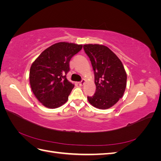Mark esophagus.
<instances>
[{
	"mask_svg": "<svg viewBox=\"0 0 161 161\" xmlns=\"http://www.w3.org/2000/svg\"><path fill=\"white\" fill-rule=\"evenodd\" d=\"M85 80H84V79H82L80 82H79V86H83V85L85 84Z\"/></svg>",
	"mask_w": 161,
	"mask_h": 161,
	"instance_id": "34e87169",
	"label": "esophagus"
}]
</instances>
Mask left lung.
Returning <instances> with one entry per match:
<instances>
[{
  "label": "left lung",
  "instance_id": "left-lung-1",
  "mask_svg": "<svg viewBox=\"0 0 161 161\" xmlns=\"http://www.w3.org/2000/svg\"><path fill=\"white\" fill-rule=\"evenodd\" d=\"M84 50L94 70L95 93L87 97L89 103L100 109H109L123 97L127 75L122 62L109 47L99 44H85Z\"/></svg>",
  "mask_w": 161,
  "mask_h": 161
}]
</instances>
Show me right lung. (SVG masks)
<instances>
[{
  "mask_svg": "<svg viewBox=\"0 0 161 161\" xmlns=\"http://www.w3.org/2000/svg\"><path fill=\"white\" fill-rule=\"evenodd\" d=\"M82 45L59 42L47 47L33 62L30 82L34 95L43 105L55 109L64 104L75 85L67 80L72 57Z\"/></svg>",
  "mask_w": 161,
  "mask_h": 161,
  "instance_id": "obj_1",
  "label": "right lung"
}]
</instances>
